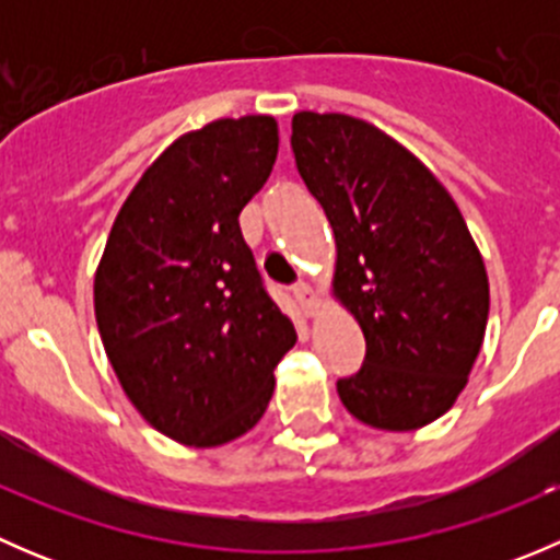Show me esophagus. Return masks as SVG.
I'll use <instances>...</instances> for the list:
<instances>
[{
    "label": "esophagus",
    "mask_w": 560,
    "mask_h": 560,
    "mask_svg": "<svg viewBox=\"0 0 560 560\" xmlns=\"http://www.w3.org/2000/svg\"><path fill=\"white\" fill-rule=\"evenodd\" d=\"M295 298L308 316H316V312H319V298H316V292L308 284H298Z\"/></svg>",
    "instance_id": "esophagus-1"
}]
</instances>
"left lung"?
Returning a JSON list of instances; mask_svg holds the SVG:
<instances>
[{
    "mask_svg": "<svg viewBox=\"0 0 560 560\" xmlns=\"http://www.w3.org/2000/svg\"><path fill=\"white\" fill-rule=\"evenodd\" d=\"M301 178L336 238L332 298L365 336L338 382L352 417L417 431L455 406L485 341L490 284L453 195L406 145L347 113L292 116Z\"/></svg>",
    "mask_w": 560,
    "mask_h": 560,
    "instance_id": "1",
    "label": "left lung"
}]
</instances>
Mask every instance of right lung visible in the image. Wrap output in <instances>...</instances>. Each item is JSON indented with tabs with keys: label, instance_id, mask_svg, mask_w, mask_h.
<instances>
[{
	"label": "right lung",
	"instance_id": "add662e5",
	"mask_svg": "<svg viewBox=\"0 0 560 560\" xmlns=\"http://www.w3.org/2000/svg\"><path fill=\"white\" fill-rule=\"evenodd\" d=\"M276 154L273 116L219 118L175 138L124 200L94 273L118 385L151 428L186 447L252 431L276 363L298 341L238 228Z\"/></svg>",
	"mask_w": 560,
	"mask_h": 560
}]
</instances>
